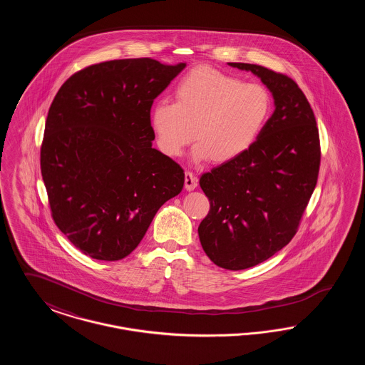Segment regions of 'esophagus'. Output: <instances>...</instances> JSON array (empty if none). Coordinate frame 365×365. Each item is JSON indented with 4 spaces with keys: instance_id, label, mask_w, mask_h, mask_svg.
I'll return each mask as SVG.
<instances>
[{
    "instance_id": "1",
    "label": "esophagus",
    "mask_w": 365,
    "mask_h": 365,
    "mask_svg": "<svg viewBox=\"0 0 365 365\" xmlns=\"http://www.w3.org/2000/svg\"><path fill=\"white\" fill-rule=\"evenodd\" d=\"M185 187L187 191L194 190L197 187V178L190 171L185 173Z\"/></svg>"
}]
</instances>
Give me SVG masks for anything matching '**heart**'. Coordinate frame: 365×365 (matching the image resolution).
I'll return each mask as SVG.
<instances>
[{
  "mask_svg": "<svg viewBox=\"0 0 365 365\" xmlns=\"http://www.w3.org/2000/svg\"><path fill=\"white\" fill-rule=\"evenodd\" d=\"M174 96V104L158 101L149 115L157 148L165 156H182L195 137L191 158L197 163H228L242 156L259 138L271 109L264 87L210 67L185 75Z\"/></svg>",
  "mask_w": 365,
  "mask_h": 365,
  "instance_id": "obj_1",
  "label": "heart"
}]
</instances>
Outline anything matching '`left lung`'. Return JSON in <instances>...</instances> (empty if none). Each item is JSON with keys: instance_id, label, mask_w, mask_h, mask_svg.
<instances>
[{"instance_id": "left-lung-1", "label": "left lung", "mask_w": 365, "mask_h": 365, "mask_svg": "<svg viewBox=\"0 0 365 365\" xmlns=\"http://www.w3.org/2000/svg\"><path fill=\"white\" fill-rule=\"evenodd\" d=\"M228 66L260 78L275 105L246 153L200 178L210 204L200 242L216 265L240 271L294 237L317 182L320 142L312 108L292 78L256 64Z\"/></svg>"}]
</instances>
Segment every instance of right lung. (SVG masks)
<instances>
[{"mask_svg":"<svg viewBox=\"0 0 365 365\" xmlns=\"http://www.w3.org/2000/svg\"><path fill=\"white\" fill-rule=\"evenodd\" d=\"M186 64L112 60L73 73L45 124L41 173L56 226L96 260H122L142 241L185 173L155 148L153 101Z\"/></svg>","mask_w":365,"mask_h":365,"instance_id":"obj_1","label":"right lung"}]
</instances>
